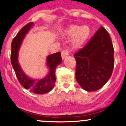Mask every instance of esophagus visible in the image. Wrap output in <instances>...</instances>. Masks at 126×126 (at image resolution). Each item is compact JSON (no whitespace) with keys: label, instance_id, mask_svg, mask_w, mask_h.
Wrapping results in <instances>:
<instances>
[{"label":"esophagus","instance_id":"obj_1","mask_svg":"<svg viewBox=\"0 0 126 126\" xmlns=\"http://www.w3.org/2000/svg\"><path fill=\"white\" fill-rule=\"evenodd\" d=\"M68 54H69V52H68V50L67 49L63 50L61 52V57H62V58H63V59H65V58L67 57V56H68Z\"/></svg>","mask_w":126,"mask_h":126}]
</instances>
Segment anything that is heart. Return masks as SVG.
<instances>
[{"label": "heart", "instance_id": "1", "mask_svg": "<svg viewBox=\"0 0 126 126\" xmlns=\"http://www.w3.org/2000/svg\"><path fill=\"white\" fill-rule=\"evenodd\" d=\"M91 29L88 26L77 25H70L67 28L63 35L67 38H71V47L73 49L80 48L88 40L91 35Z\"/></svg>", "mask_w": 126, "mask_h": 126}]
</instances>
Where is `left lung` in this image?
I'll list each match as a JSON object with an SVG mask.
<instances>
[{"instance_id": "left-lung-1", "label": "left lung", "mask_w": 126, "mask_h": 126, "mask_svg": "<svg viewBox=\"0 0 126 126\" xmlns=\"http://www.w3.org/2000/svg\"><path fill=\"white\" fill-rule=\"evenodd\" d=\"M114 49L109 33L101 26L84 47L74 55L76 79L86 91L101 88L114 67Z\"/></svg>"}]
</instances>
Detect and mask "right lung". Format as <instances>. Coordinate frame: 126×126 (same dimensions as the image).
Instances as JSON below:
<instances>
[{"label":"right lung","mask_w":126,"mask_h":126,"mask_svg":"<svg viewBox=\"0 0 126 126\" xmlns=\"http://www.w3.org/2000/svg\"><path fill=\"white\" fill-rule=\"evenodd\" d=\"M33 26V22L29 23L26 25L18 32L17 36L13 39L11 43V61L16 76L20 84L25 89L29 90L33 93L43 94L50 91L53 88L56 81L55 70L56 67L62 63V58L60 52H57L47 56L46 63L50 70L46 76L43 79L33 80L26 75L18 63V50L23 40L25 37V35Z\"/></svg>","instance_id":"1"}]
</instances>
